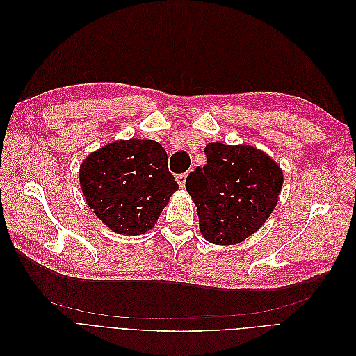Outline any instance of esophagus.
<instances>
[{"instance_id":"34e87169","label":"esophagus","mask_w":356,"mask_h":356,"mask_svg":"<svg viewBox=\"0 0 356 356\" xmlns=\"http://www.w3.org/2000/svg\"><path fill=\"white\" fill-rule=\"evenodd\" d=\"M187 175H188V172H186V174H181V175H177V181H178V184H179V187H181V188H184V187H186V181H187Z\"/></svg>"}]
</instances>
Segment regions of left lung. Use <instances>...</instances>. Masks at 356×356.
<instances>
[{"instance_id": "left-lung-1", "label": "left lung", "mask_w": 356, "mask_h": 356, "mask_svg": "<svg viewBox=\"0 0 356 356\" xmlns=\"http://www.w3.org/2000/svg\"><path fill=\"white\" fill-rule=\"evenodd\" d=\"M207 165L187 177L199 229L215 245L241 243L254 234L276 208L284 172L267 153L252 145L209 143Z\"/></svg>"}]
</instances>
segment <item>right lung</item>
<instances>
[{"mask_svg":"<svg viewBox=\"0 0 356 356\" xmlns=\"http://www.w3.org/2000/svg\"><path fill=\"white\" fill-rule=\"evenodd\" d=\"M86 203L117 234L152 230L178 190L165 148L149 139H117L92 152L79 170Z\"/></svg>","mask_w":356,"mask_h":356,"instance_id":"right-lung-1","label":"right lung"}]
</instances>
